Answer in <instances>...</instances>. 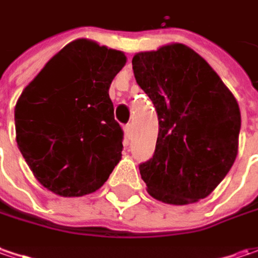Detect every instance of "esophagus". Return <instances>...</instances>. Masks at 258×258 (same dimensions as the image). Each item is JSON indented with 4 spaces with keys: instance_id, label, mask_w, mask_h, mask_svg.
<instances>
[{
    "instance_id": "obj_1",
    "label": "esophagus",
    "mask_w": 258,
    "mask_h": 258,
    "mask_svg": "<svg viewBox=\"0 0 258 258\" xmlns=\"http://www.w3.org/2000/svg\"><path fill=\"white\" fill-rule=\"evenodd\" d=\"M124 133H125V138H130V134H131V124H125L124 125Z\"/></svg>"
}]
</instances>
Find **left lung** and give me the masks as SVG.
Returning a JSON list of instances; mask_svg holds the SVG:
<instances>
[{
  "mask_svg": "<svg viewBox=\"0 0 258 258\" xmlns=\"http://www.w3.org/2000/svg\"><path fill=\"white\" fill-rule=\"evenodd\" d=\"M133 70L158 115L154 156L140 164L148 194L174 206L206 199L238 153L234 95L204 58L178 42L137 52Z\"/></svg>",
  "mask_w": 258,
  "mask_h": 258,
  "instance_id": "1",
  "label": "left lung"
}]
</instances>
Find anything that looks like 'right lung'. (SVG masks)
I'll list each match as a JSON object with an SVG mask.
<instances>
[{
  "label": "right lung",
  "instance_id": "right-lung-1",
  "mask_svg": "<svg viewBox=\"0 0 258 258\" xmlns=\"http://www.w3.org/2000/svg\"><path fill=\"white\" fill-rule=\"evenodd\" d=\"M125 62L124 52L80 38L24 88L14 111L17 144L47 190L90 194L120 163L122 130L108 90Z\"/></svg>",
  "mask_w": 258,
  "mask_h": 258
}]
</instances>
